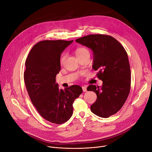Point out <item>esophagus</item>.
<instances>
[{"label":"esophagus","mask_w":152,"mask_h":152,"mask_svg":"<svg viewBox=\"0 0 152 152\" xmlns=\"http://www.w3.org/2000/svg\"><path fill=\"white\" fill-rule=\"evenodd\" d=\"M82 90H83V92H86V91H87V90H86V86H82Z\"/></svg>","instance_id":"obj_1"}]
</instances>
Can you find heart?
I'll list each match as a JSON object with an SVG mask.
<instances>
[{"label": "heart", "instance_id": "heart-1", "mask_svg": "<svg viewBox=\"0 0 152 152\" xmlns=\"http://www.w3.org/2000/svg\"><path fill=\"white\" fill-rule=\"evenodd\" d=\"M86 53L90 54L88 50L86 49V48H77L76 49V54L77 57L86 54ZM66 54H63L62 55V56L61 58V60H60V62H61V64L64 63V62L65 59H66Z\"/></svg>", "mask_w": 152, "mask_h": 152}]
</instances>
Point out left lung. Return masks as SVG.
Listing matches in <instances>:
<instances>
[{
    "instance_id": "obj_1",
    "label": "left lung",
    "mask_w": 152,
    "mask_h": 152,
    "mask_svg": "<svg viewBox=\"0 0 152 152\" xmlns=\"http://www.w3.org/2000/svg\"><path fill=\"white\" fill-rule=\"evenodd\" d=\"M76 42L91 49L93 69L98 71L97 76L103 81L102 86H88V91L97 95L91 111L100 117H109L122 107L131 89V69L127 52L110 35H89L76 39Z\"/></svg>"
}]
</instances>
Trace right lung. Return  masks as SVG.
<instances>
[{
    "label": "right lung",
    "instance_id": "add662e5",
    "mask_svg": "<svg viewBox=\"0 0 152 152\" xmlns=\"http://www.w3.org/2000/svg\"><path fill=\"white\" fill-rule=\"evenodd\" d=\"M73 41L38 42L31 50L25 62L24 80L32 104L42 118L58 124L70 118L73 103L82 93L79 85L62 90L56 83V76L61 70V55Z\"/></svg>",
    "mask_w": 152,
    "mask_h": 152
}]
</instances>
